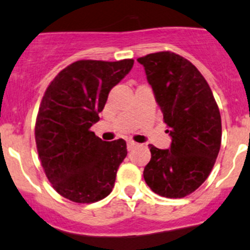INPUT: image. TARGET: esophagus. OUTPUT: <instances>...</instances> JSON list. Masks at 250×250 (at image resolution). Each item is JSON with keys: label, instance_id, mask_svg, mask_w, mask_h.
Returning <instances> with one entry per match:
<instances>
[{"label": "esophagus", "instance_id": "1", "mask_svg": "<svg viewBox=\"0 0 250 250\" xmlns=\"http://www.w3.org/2000/svg\"><path fill=\"white\" fill-rule=\"evenodd\" d=\"M136 146H138V144L134 143V141H127V148H128V151H130V149H133L134 147H136Z\"/></svg>", "mask_w": 250, "mask_h": 250}]
</instances>
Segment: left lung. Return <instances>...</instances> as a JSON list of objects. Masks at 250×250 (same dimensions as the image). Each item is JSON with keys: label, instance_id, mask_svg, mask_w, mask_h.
<instances>
[{"label": "left lung", "instance_id": "left-lung-1", "mask_svg": "<svg viewBox=\"0 0 250 250\" xmlns=\"http://www.w3.org/2000/svg\"><path fill=\"white\" fill-rule=\"evenodd\" d=\"M171 136L167 149L149 145L144 178L152 191L185 198L211 173L222 143V118L208 83L198 68L171 51L138 59Z\"/></svg>", "mask_w": 250, "mask_h": 250}]
</instances>
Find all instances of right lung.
<instances>
[{"mask_svg":"<svg viewBox=\"0 0 250 250\" xmlns=\"http://www.w3.org/2000/svg\"><path fill=\"white\" fill-rule=\"evenodd\" d=\"M134 64L81 60L61 70L42 99L35 136L39 159L55 190L78 204L106 198L127 156L123 139L103 141L91 132L109 92Z\"/></svg>","mask_w":250,"mask_h":250,"instance_id":"obj_1","label":"right lung"}]
</instances>
